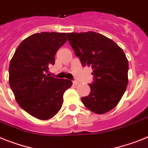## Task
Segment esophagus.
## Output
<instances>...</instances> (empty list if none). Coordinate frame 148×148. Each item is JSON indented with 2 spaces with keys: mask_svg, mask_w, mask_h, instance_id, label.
I'll list each match as a JSON object with an SVG mask.
<instances>
[{
  "mask_svg": "<svg viewBox=\"0 0 148 148\" xmlns=\"http://www.w3.org/2000/svg\"><path fill=\"white\" fill-rule=\"evenodd\" d=\"M73 84H74V86H76V85L78 84V82L77 80H73Z\"/></svg>",
  "mask_w": 148,
  "mask_h": 148,
  "instance_id": "34e87169",
  "label": "esophagus"
}]
</instances>
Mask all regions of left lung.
<instances>
[{
	"label": "left lung",
	"mask_w": 148,
	"mask_h": 148,
	"mask_svg": "<svg viewBox=\"0 0 148 148\" xmlns=\"http://www.w3.org/2000/svg\"><path fill=\"white\" fill-rule=\"evenodd\" d=\"M67 35L82 65L93 68L90 93L81 101L95 113L110 111L119 103L128 85V62L124 51L112 39L97 32Z\"/></svg>",
	"instance_id": "8db88e82"
}]
</instances>
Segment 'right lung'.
<instances>
[{
	"instance_id": "obj_1",
	"label": "right lung",
	"mask_w": 148,
	"mask_h": 148,
	"mask_svg": "<svg viewBox=\"0 0 148 148\" xmlns=\"http://www.w3.org/2000/svg\"><path fill=\"white\" fill-rule=\"evenodd\" d=\"M66 33L41 32L20 43L9 66V83L15 99L23 110L39 119L53 117L62 108L63 95L72 81L49 77V66L66 42Z\"/></svg>"
}]
</instances>
